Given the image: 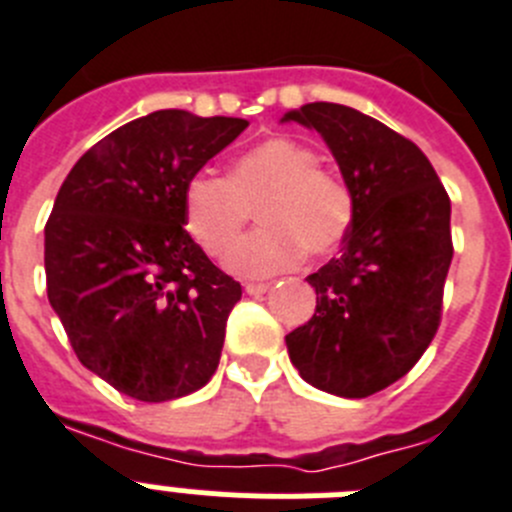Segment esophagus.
Segmentation results:
<instances>
[{"label":"esophagus","instance_id":"obj_1","mask_svg":"<svg viewBox=\"0 0 512 512\" xmlns=\"http://www.w3.org/2000/svg\"><path fill=\"white\" fill-rule=\"evenodd\" d=\"M245 290L250 293V296H262V293L270 290V283H247Z\"/></svg>","mask_w":512,"mask_h":512}]
</instances>
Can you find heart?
<instances>
[{"mask_svg":"<svg viewBox=\"0 0 512 512\" xmlns=\"http://www.w3.org/2000/svg\"><path fill=\"white\" fill-rule=\"evenodd\" d=\"M252 205L263 227L235 248ZM183 219L206 255L222 260L233 246L229 270L262 278L293 267L303 252L324 257L342 245L354 222V191L339 170L319 165L311 147L270 137L237 155L227 178L209 170L188 178Z\"/></svg>","mask_w":512,"mask_h":512,"instance_id":"obj_1","label":"heart"}]
</instances>
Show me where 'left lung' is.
<instances>
[{"mask_svg":"<svg viewBox=\"0 0 512 512\" xmlns=\"http://www.w3.org/2000/svg\"><path fill=\"white\" fill-rule=\"evenodd\" d=\"M285 119L313 127L354 191L342 255L308 275L316 311L285 336L313 388L367 398L411 372L441 324L451 201L408 137L344 104L313 101Z\"/></svg>","mask_w":512,"mask_h":512,"instance_id":"left-lung-1","label":"left lung"}]
</instances>
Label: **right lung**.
<instances>
[{"mask_svg":"<svg viewBox=\"0 0 512 512\" xmlns=\"http://www.w3.org/2000/svg\"><path fill=\"white\" fill-rule=\"evenodd\" d=\"M247 119L160 109L73 165L45 224L48 301L81 365L119 393L163 403L219 367L242 285L204 255L183 188Z\"/></svg>","mask_w":512,"mask_h":512,"instance_id":"1","label":"right lung"}]
</instances>
